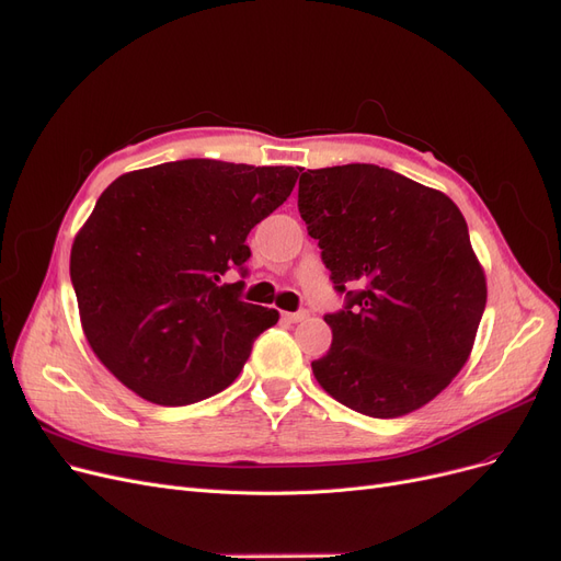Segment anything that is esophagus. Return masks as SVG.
<instances>
[{
  "mask_svg": "<svg viewBox=\"0 0 561 561\" xmlns=\"http://www.w3.org/2000/svg\"><path fill=\"white\" fill-rule=\"evenodd\" d=\"M308 318V310H297V312H283L285 322H304Z\"/></svg>",
  "mask_w": 561,
  "mask_h": 561,
  "instance_id": "1",
  "label": "esophagus"
}]
</instances>
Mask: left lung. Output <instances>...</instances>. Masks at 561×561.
Returning <instances> with one entry per match:
<instances>
[{
  "label": "left lung",
  "mask_w": 561,
  "mask_h": 561,
  "mask_svg": "<svg viewBox=\"0 0 561 561\" xmlns=\"http://www.w3.org/2000/svg\"><path fill=\"white\" fill-rule=\"evenodd\" d=\"M299 214L343 308L312 362L345 408L396 419L433 400L465 366L485 310V276L460 209L393 170L350 163L299 179Z\"/></svg>",
  "instance_id": "1"
}]
</instances>
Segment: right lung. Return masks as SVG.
<instances>
[{
	"label": "right lung",
	"instance_id": "obj_1",
	"mask_svg": "<svg viewBox=\"0 0 561 561\" xmlns=\"http://www.w3.org/2000/svg\"><path fill=\"white\" fill-rule=\"evenodd\" d=\"M295 168L186 159L122 174L73 241L89 345L122 385L182 408L230 387L278 310L245 304V237L293 193Z\"/></svg>",
	"mask_w": 561,
	"mask_h": 561
}]
</instances>
